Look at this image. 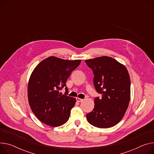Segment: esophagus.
<instances>
[{
    "label": "esophagus",
    "mask_w": 154,
    "mask_h": 154,
    "mask_svg": "<svg viewBox=\"0 0 154 154\" xmlns=\"http://www.w3.org/2000/svg\"><path fill=\"white\" fill-rule=\"evenodd\" d=\"M76 100H77V101H78V102H82V101L84 100L83 99H81V98H79V97H77L76 98Z\"/></svg>",
    "instance_id": "esophagus-1"
}]
</instances>
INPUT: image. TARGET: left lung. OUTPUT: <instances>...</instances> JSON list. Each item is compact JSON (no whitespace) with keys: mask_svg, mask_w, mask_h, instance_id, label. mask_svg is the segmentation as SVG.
<instances>
[{"mask_svg":"<svg viewBox=\"0 0 154 154\" xmlns=\"http://www.w3.org/2000/svg\"><path fill=\"white\" fill-rule=\"evenodd\" d=\"M94 72V84L101 94L95 98V108L87 115L88 122L99 128H109L123 118L131 98V80L125 65L113 58L101 56L85 60Z\"/></svg>","mask_w":154,"mask_h":154,"instance_id":"obj_1","label":"left lung"}]
</instances>
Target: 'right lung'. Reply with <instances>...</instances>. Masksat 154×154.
Segmentation results:
<instances>
[{
	"mask_svg": "<svg viewBox=\"0 0 154 154\" xmlns=\"http://www.w3.org/2000/svg\"><path fill=\"white\" fill-rule=\"evenodd\" d=\"M81 60H69L54 56L43 60L34 69L28 84L29 106L36 117L52 127L62 126L68 121L76 99L60 93L66 86L72 71ZM66 94L67 88H66Z\"/></svg>",
	"mask_w": 154,
	"mask_h": 154,
	"instance_id": "1",
	"label": "right lung"
}]
</instances>
